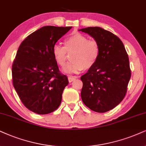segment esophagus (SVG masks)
<instances>
[{
  "mask_svg": "<svg viewBox=\"0 0 146 146\" xmlns=\"http://www.w3.org/2000/svg\"><path fill=\"white\" fill-rule=\"evenodd\" d=\"M77 78L76 76H68V80H69L70 82H73L74 80H75Z\"/></svg>",
  "mask_w": 146,
  "mask_h": 146,
  "instance_id": "34e87169",
  "label": "esophagus"
}]
</instances>
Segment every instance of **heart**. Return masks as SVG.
Masks as SVG:
<instances>
[{"mask_svg":"<svg viewBox=\"0 0 146 146\" xmlns=\"http://www.w3.org/2000/svg\"><path fill=\"white\" fill-rule=\"evenodd\" d=\"M72 62L64 68L69 73H78L82 70L92 68L100 55V46L98 41L89 40L80 33L69 36L64 41V46L56 44L53 47V55L57 64L64 67L68 59V53L73 52Z\"/></svg>","mask_w":146,"mask_h":146,"instance_id":"1","label":"heart"}]
</instances>
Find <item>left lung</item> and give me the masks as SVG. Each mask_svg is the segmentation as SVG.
<instances>
[{"instance_id": "obj_1", "label": "left lung", "mask_w": 146, "mask_h": 146, "mask_svg": "<svg viewBox=\"0 0 146 146\" xmlns=\"http://www.w3.org/2000/svg\"><path fill=\"white\" fill-rule=\"evenodd\" d=\"M91 35L100 46V55L92 68L80 77L81 98L91 110L103 113L125 98L131 72L129 56L117 36L100 27L79 30Z\"/></svg>"}]
</instances>
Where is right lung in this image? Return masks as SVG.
Returning <instances> with one entry per match:
<instances>
[{
	"instance_id": "right-lung-1",
	"label": "right lung",
	"mask_w": 146,
	"mask_h": 146,
	"mask_svg": "<svg viewBox=\"0 0 146 146\" xmlns=\"http://www.w3.org/2000/svg\"><path fill=\"white\" fill-rule=\"evenodd\" d=\"M72 27L44 26L21 42L12 65L13 84L23 105L38 114L58 108L68 84L53 55L57 41Z\"/></svg>"
}]
</instances>
